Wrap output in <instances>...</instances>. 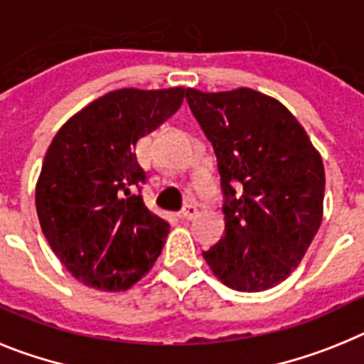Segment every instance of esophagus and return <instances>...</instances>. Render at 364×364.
I'll list each match as a JSON object with an SVG mask.
<instances>
[{"mask_svg":"<svg viewBox=\"0 0 364 364\" xmlns=\"http://www.w3.org/2000/svg\"><path fill=\"white\" fill-rule=\"evenodd\" d=\"M198 214V208H196V205H186L185 208H183L181 213H179V216L183 218V220H192V218Z\"/></svg>","mask_w":364,"mask_h":364,"instance_id":"esophagus-1","label":"esophagus"}]
</instances>
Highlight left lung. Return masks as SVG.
Segmentation results:
<instances>
[{"label":"left lung","instance_id":"left-lung-1","mask_svg":"<svg viewBox=\"0 0 364 364\" xmlns=\"http://www.w3.org/2000/svg\"><path fill=\"white\" fill-rule=\"evenodd\" d=\"M186 102L213 144L223 192L225 235L203 258L236 291L274 287L321 227V154L284 104L255 90H186Z\"/></svg>","mask_w":364,"mask_h":364}]
</instances>
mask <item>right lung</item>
I'll return each instance as SVG.
<instances>
[{
    "instance_id": "1",
    "label": "right lung",
    "mask_w": 364,
    "mask_h": 364,
    "mask_svg": "<svg viewBox=\"0 0 364 364\" xmlns=\"http://www.w3.org/2000/svg\"><path fill=\"white\" fill-rule=\"evenodd\" d=\"M185 87L109 91L55 135L36 183L43 235L73 277L124 291L151 269L170 225L144 205L135 143L178 112Z\"/></svg>"
}]
</instances>
